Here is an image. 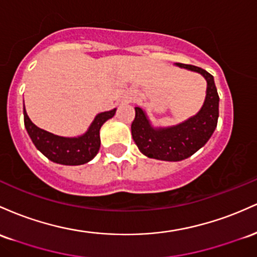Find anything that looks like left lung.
<instances>
[{
	"instance_id": "8db88e82",
	"label": "left lung",
	"mask_w": 257,
	"mask_h": 257,
	"mask_svg": "<svg viewBox=\"0 0 257 257\" xmlns=\"http://www.w3.org/2000/svg\"><path fill=\"white\" fill-rule=\"evenodd\" d=\"M181 68L200 73L206 79V98L200 111L180 125L169 128H153L141 108H135L136 116L131 123L135 143L146 157L158 160L180 161L191 157L214 134L218 119V93L214 76L204 69L176 63Z\"/></svg>"
}]
</instances>
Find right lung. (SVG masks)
Returning a JSON list of instances; mask_svg holds the SVG:
<instances>
[{"label":"right lung","instance_id":"right-lung-1","mask_svg":"<svg viewBox=\"0 0 257 257\" xmlns=\"http://www.w3.org/2000/svg\"><path fill=\"white\" fill-rule=\"evenodd\" d=\"M116 109L98 114L88 131L81 137L66 138L56 136L37 127L29 119L24 108V123L35 147L53 163L62 165H82L97 155L100 147L99 130L106 120L114 116Z\"/></svg>","mask_w":257,"mask_h":257}]
</instances>
